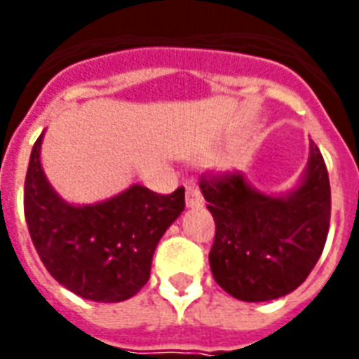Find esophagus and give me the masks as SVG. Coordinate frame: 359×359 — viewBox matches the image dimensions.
Listing matches in <instances>:
<instances>
[{
  "instance_id": "1",
  "label": "esophagus",
  "mask_w": 359,
  "mask_h": 359,
  "mask_svg": "<svg viewBox=\"0 0 359 359\" xmlns=\"http://www.w3.org/2000/svg\"><path fill=\"white\" fill-rule=\"evenodd\" d=\"M187 205L188 208H200V205H203V196L196 184H188L187 187Z\"/></svg>"
}]
</instances>
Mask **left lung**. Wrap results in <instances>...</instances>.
Masks as SVG:
<instances>
[{"mask_svg": "<svg viewBox=\"0 0 359 359\" xmlns=\"http://www.w3.org/2000/svg\"><path fill=\"white\" fill-rule=\"evenodd\" d=\"M200 188L215 219L211 273L225 292L242 302H267L308 278L331 221L329 172L313 142L304 179L288 194H264L241 171L205 172Z\"/></svg>", "mask_w": 359, "mask_h": 359, "instance_id": "1", "label": "left lung"}]
</instances>
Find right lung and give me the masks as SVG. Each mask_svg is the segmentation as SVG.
<instances>
[{"instance_id": "right-lung-1", "label": "right lung", "mask_w": 359, "mask_h": 359, "mask_svg": "<svg viewBox=\"0 0 359 359\" xmlns=\"http://www.w3.org/2000/svg\"><path fill=\"white\" fill-rule=\"evenodd\" d=\"M36 140L27 180L25 217L46 269L81 298L115 304L133 298L149 278L157 242L184 211V188L157 194L133 184L92 205L61 200L40 163Z\"/></svg>"}]
</instances>
